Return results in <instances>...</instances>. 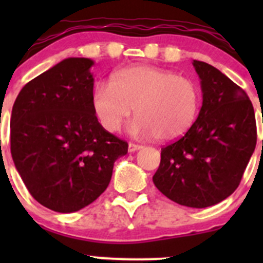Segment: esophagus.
Returning <instances> with one entry per match:
<instances>
[{
    "label": "esophagus",
    "mask_w": 263,
    "mask_h": 263,
    "mask_svg": "<svg viewBox=\"0 0 263 263\" xmlns=\"http://www.w3.org/2000/svg\"><path fill=\"white\" fill-rule=\"evenodd\" d=\"M140 148H142V145L134 144V142H129V144H128V151H129V153H135V151L140 150Z\"/></svg>",
    "instance_id": "esophagus-1"
}]
</instances>
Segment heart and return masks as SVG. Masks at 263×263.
Here are the masks:
<instances>
[{"label":"heart","instance_id":"1","mask_svg":"<svg viewBox=\"0 0 263 263\" xmlns=\"http://www.w3.org/2000/svg\"><path fill=\"white\" fill-rule=\"evenodd\" d=\"M92 108L102 126L116 132L135 108L131 132L169 141L183 136L200 108V90L191 79L173 71L139 66L121 71L112 84L99 82L92 92Z\"/></svg>","mask_w":263,"mask_h":263}]
</instances>
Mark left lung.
<instances>
[{
    "label": "left lung",
    "instance_id": "obj_1",
    "mask_svg": "<svg viewBox=\"0 0 263 263\" xmlns=\"http://www.w3.org/2000/svg\"><path fill=\"white\" fill-rule=\"evenodd\" d=\"M201 79L202 107L177 141L161 148L153 181L169 200L203 209L239 185L257 142L254 109L245 90L214 66L193 61Z\"/></svg>",
    "mask_w": 263,
    "mask_h": 263
}]
</instances>
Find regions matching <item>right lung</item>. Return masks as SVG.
Segmentation results:
<instances>
[{
    "instance_id": "obj_1",
    "label": "right lung",
    "mask_w": 263,
    "mask_h": 263,
    "mask_svg": "<svg viewBox=\"0 0 263 263\" xmlns=\"http://www.w3.org/2000/svg\"><path fill=\"white\" fill-rule=\"evenodd\" d=\"M89 58H66L29 81L14 103L11 155L41 205L75 213L109 184L115 161L128 144L103 128L92 108Z\"/></svg>"
}]
</instances>
